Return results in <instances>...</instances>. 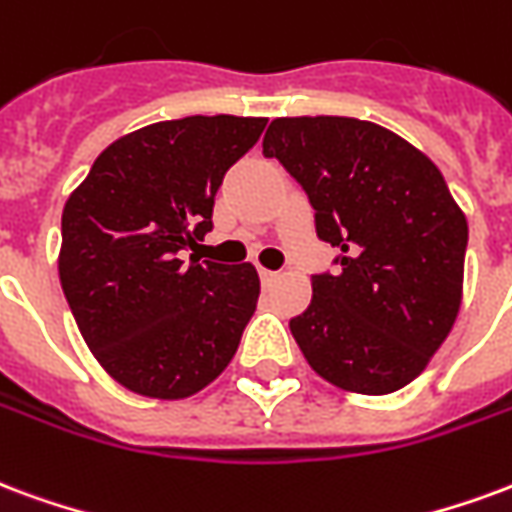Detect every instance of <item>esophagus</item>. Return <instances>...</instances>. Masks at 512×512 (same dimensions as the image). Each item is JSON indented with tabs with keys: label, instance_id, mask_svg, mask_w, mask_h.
Here are the masks:
<instances>
[{
	"label": "esophagus",
	"instance_id": "1",
	"mask_svg": "<svg viewBox=\"0 0 512 512\" xmlns=\"http://www.w3.org/2000/svg\"><path fill=\"white\" fill-rule=\"evenodd\" d=\"M257 274H260V282H263V287H271L276 279H279V274H276V271H268V268H260Z\"/></svg>",
	"mask_w": 512,
	"mask_h": 512
}]
</instances>
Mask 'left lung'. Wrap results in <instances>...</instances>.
Instances as JSON below:
<instances>
[{
  "instance_id": "obj_1",
  "label": "left lung",
  "mask_w": 512,
  "mask_h": 512,
  "mask_svg": "<svg viewBox=\"0 0 512 512\" xmlns=\"http://www.w3.org/2000/svg\"><path fill=\"white\" fill-rule=\"evenodd\" d=\"M263 154L304 187L336 274L312 276L290 320L314 372L382 396L418 377L461 306L467 219L434 162L380 124L347 116L274 119Z\"/></svg>"
}]
</instances>
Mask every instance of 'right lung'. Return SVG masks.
Segmentation results:
<instances>
[{"label": "right lung", "instance_id": "obj_1", "mask_svg": "<svg viewBox=\"0 0 512 512\" xmlns=\"http://www.w3.org/2000/svg\"><path fill=\"white\" fill-rule=\"evenodd\" d=\"M266 121L222 113L149 124L113 140L64 203V298L127 391L187 399L233 361L260 276L252 263H184L181 249L211 230L219 184Z\"/></svg>", "mask_w": 512, "mask_h": 512}]
</instances>
